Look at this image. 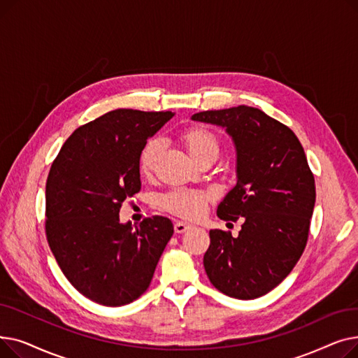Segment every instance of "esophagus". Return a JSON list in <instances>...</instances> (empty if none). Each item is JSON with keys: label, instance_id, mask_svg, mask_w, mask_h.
<instances>
[{"label": "esophagus", "instance_id": "34e87169", "mask_svg": "<svg viewBox=\"0 0 358 358\" xmlns=\"http://www.w3.org/2000/svg\"><path fill=\"white\" fill-rule=\"evenodd\" d=\"M189 229H192V224H190V223L180 222V220L174 223V231H176V234H184L185 231H189Z\"/></svg>", "mask_w": 358, "mask_h": 358}]
</instances>
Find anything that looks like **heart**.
I'll return each instance as SVG.
<instances>
[{
    "label": "heart",
    "mask_w": 358,
    "mask_h": 358,
    "mask_svg": "<svg viewBox=\"0 0 358 358\" xmlns=\"http://www.w3.org/2000/svg\"><path fill=\"white\" fill-rule=\"evenodd\" d=\"M181 141L187 149V152L197 162H215L220 152V143L215 134L201 126H193L187 129L181 135ZM162 143L158 139H150L142 149L139 157L141 174L149 177L154 173L158 158L161 155ZM209 196L189 189H176L162 196L161 203L166 210L181 217L194 219L199 217L208 203Z\"/></svg>",
    "instance_id": "b5f03b06"
}]
</instances>
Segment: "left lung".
I'll list each match as a JSON object with an SVG mask.
<instances>
[{"instance_id":"obj_1","label":"left lung","mask_w":358,"mask_h":358,"mask_svg":"<svg viewBox=\"0 0 358 358\" xmlns=\"http://www.w3.org/2000/svg\"><path fill=\"white\" fill-rule=\"evenodd\" d=\"M192 119L232 136L236 185L217 206V216L243 220L236 238L209 232L206 274L227 296H264L290 274L308 242L316 193L303 146L286 124L248 106L200 111Z\"/></svg>"}]
</instances>
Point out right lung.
<instances>
[{
  "instance_id": "obj_1",
  "label": "right lung",
  "mask_w": 358,
  "mask_h": 358,
  "mask_svg": "<svg viewBox=\"0 0 358 358\" xmlns=\"http://www.w3.org/2000/svg\"><path fill=\"white\" fill-rule=\"evenodd\" d=\"M171 111L117 108L78 127L46 181V238L69 283L92 302L123 306L146 292L174 234L164 216L122 223L139 193V157Z\"/></svg>"
}]
</instances>
